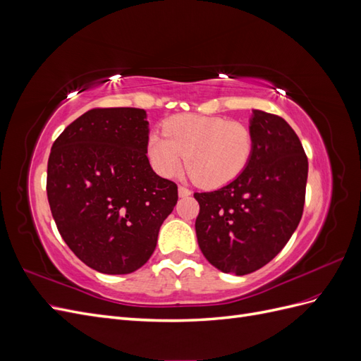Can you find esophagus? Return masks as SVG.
Segmentation results:
<instances>
[{
  "label": "esophagus",
  "mask_w": 361,
  "mask_h": 361,
  "mask_svg": "<svg viewBox=\"0 0 361 361\" xmlns=\"http://www.w3.org/2000/svg\"><path fill=\"white\" fill-rule=\"evenodd\" d=\"M178 192H179V197H188V195H191V191L187 187H182V185L178 188Z\"/></svg>",
  "instance_id": "obj_1"
}]
</instances>
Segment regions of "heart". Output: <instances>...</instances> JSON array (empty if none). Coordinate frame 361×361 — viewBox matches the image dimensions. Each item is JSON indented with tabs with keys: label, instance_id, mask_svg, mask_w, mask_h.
<instances>
[{
	"label": "heart",
	"instance_id": "b5f03b06",
	"mask_svg": "<svg viewBox=\"0 0 361 361\" xmlns=\"http://www.w3.org/2000/svg\"><path fill=\"white\" fill-rule=\"evenodd\" d=\"M164 135L152 133L147 158L162 178L176 176L185 159L188 173L206 188H220L238 179L255 150L248 126L231 118L178 114L162 125Z\"/></svg>",
	"mask_w": 361,
	"mask_h": 361
}]
</instances>
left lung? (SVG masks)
Masks as SVG:
<instances>
[{"label": "left lung", "instance_id": "1", "mask_svg": "<svg viewBox=\"0 0 361 361\" xmlns=\"http://www.w3.org/2000/svg\"><path fill=\"white\" fill-rule=\"evenodd\" d=\"M255 150L244 173L211 192H195L199 247L211 265L245 276L274 259L298 227L309 162L285 118L253 110Z\"/></svg>", "mask_w": 361, "mask_h": 361}]
</instances>
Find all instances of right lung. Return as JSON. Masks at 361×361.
<instances>
[{"label":"right lung","mask_w":361,"mask_h":361,"mask_svg":"<svg viewBox=\"0 0 361 361\" xmlns=\"http://www.w3.org/2000/svg\"><path fill=\"white\" fill-rule=\"evenodd\" d=\"M140 108H94L54 141L47 192L75 256L102 274H129L154 253L178 202L176 183L152 170Z\"/></svg>","instance_id":"obj_1"}]
</instances>
